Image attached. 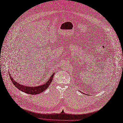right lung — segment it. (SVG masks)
Masks as SVG:
<instances>
[{
  "label": "right lung",
  "mask_w": 123,
  "mask_h": 123,
  "mask_svg": "<svg viewBox=\"0 0 123 123\" xmlns=\"http://www.w3.org/2000/svg\"><path fill=\"white\" fill-rule=\"evenodd\" d=\"M54 74H55V73H54L51 75V76L50 77L48 81L46 83H45L43 85L38 86H27L24 85H22L21 84H19L18 83L16 82V81H15L13 80V79L11 77L10 74H9V77L13 85L15 86L16 87H17V88L19 89L20 91L24 92L27 93L28 94L37 95L42 92H43L48 88V87L49 86V85L50 84V83H51L52 80L53 79Z\"/></svg>",
  "instance_id": "obj_1"
}]
</instances>
